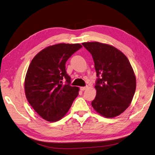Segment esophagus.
I'll use <instances>...</instances> for the list:
<instances>
[{"label":"esophagus","instance_id":"esophagus-1","mask_svg":"<svg viewBox=\"0 0 155 155\" xmlns=\"http://www.w3.org/2000/svg\"><path fill=\"white\" fill-rule=\"evenodd\" d=\"M87 89V87H80V90L81 91H84V90H85V89Z\"/></svg>","mask_w":155,"mask_h":155}]
</instances>
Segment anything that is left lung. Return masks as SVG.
I'll use <instances>...</instances> for the list:
<instances>
[{"mask_svg": "<svg viewBox=\"0 0 155 155\" xmlns=\"http://www.w3.org/2000/svg\"><path fill=\"white\" fill-rule=\"evenodd\" d=\"M92 55L98 78L91 105L106 118L121 114L132 101L136 78L128 58L114 46L98 42L82 43Z\"/></svg>", "mask_w": 155, "mask_h": 155, "instance_id": "left-lung-1", "label": "left lung"}]
</instances>
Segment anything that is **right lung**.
I'll list each match as a JSON object with an SVG mask.
<instances>
[{
	"label": "right lung",
	"mask_w": 155,
	"mask_h": 155,
	"mask_svg": "<svg viewBox=\"0 0 155 155\" xmlns=\"http://www.w3.org/2000/svg\"><path fill=\"white\" fill-rule=\"evenodd\" d=\"M81 48L80 44L50 46L38 53L29 65L25 81L26 97L35 111L48 121L63 118L78 95L80 89L70 85L65 66Z\"/></svg>",
	"instance_id": "obj_1"
}]
</instances>
